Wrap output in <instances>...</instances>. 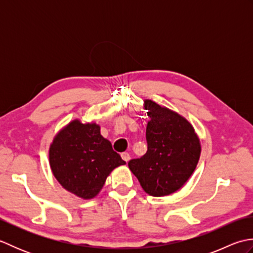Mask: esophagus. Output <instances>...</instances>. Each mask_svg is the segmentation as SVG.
<instances>
[{
    "label": "esophagus",
    "instance_id": "1",
    "mask_svg": "<svg viewBox=\"0 0 253 253\" xmlns=\"http://www.w3.org/2000/svg\"><path fill=\"white\" fill-rule=\"evenodd\" d=\"M121 157H122V159L125 161V162H128V161L130 160V155H129V153L128 152H124V153H122L121 154Z\"/></svg>",
    "mask_w": 253,
    "mask_h": 253
}]
</instances>
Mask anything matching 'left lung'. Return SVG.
<instances>
[{
	"instance_id": "left-lung-1",
	"label": "left lung",
	"mask_w": 253,
	"mask_h": 253,
	"mask_svg": "<svg viewBox=\"0 0 253 253\" xmlns=\"http://www.w3.org/2000/svg\"><path fill=\"white\" fill-rule=\"evenodd\" d=\"M148 110L147 153L128 162L142 189L153 197L169 196L185 185L196 169L201 153L191 124L178 113L144 100Z\"/></svg>"
}]
</instances>
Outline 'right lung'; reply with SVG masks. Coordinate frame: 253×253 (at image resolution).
Listing matches in <instances>:
<instances>
[{
    "instance_id": "1",
    "label": "right lung",
    "mask_w": 253,
    "mask_h": 253,
    "mask_svg": "<svg viewBox=\"0 0 253 253\" xmlns=\"http://www.w3.org/2000/svg\"><path fill=\"white\" fill-rule=\"evenodd\" d=\"M49 160L62 187L83 199L94 198L111 171L126 164L102 137L99 125L79 120L58 131L50 146Z\"/></svg>"
}]
</instances>
